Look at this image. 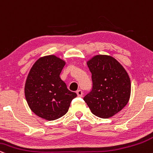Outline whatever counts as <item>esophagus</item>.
I'll use <instances>...</instances> for the list:
<instances>
[{"mask_svg": "<svg viewBox=\"0 0 153 153\" xmlns=\"http://www.w3.org/2000/svg\"><path fill=\"white\" fill-rule=\"evenodd\" d=\"M76 94H77V96L78 97H82V95H83V92H82V90H78V91H76Z\"/></svg>", "mask_w": 153, "mask_h": 153, "instance_id": "esophagus-1", "label": "esophagus"}]
</instances>
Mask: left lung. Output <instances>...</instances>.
<instances>
[{"instance_id":"left-lung-1","label":"left lung","mask_w":153,"mask_h":153,"mask_svg":"<svg viewBox=\"0 0 153 153\" xmlns=\"http://www.w3.org/2000/svg\"><path fill=\"white\" fill-rule=\"evenodd\" d=\"M92 89L84 97L92 114L111 117L121 111L130 100L131 83L126 70L115 59L97 55L87 62Z\"/></svg>"}]
</instances>
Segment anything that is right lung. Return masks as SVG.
<instances>
[{"mask_svg":"<svg viewBox=\"0 0 153 153\" xmlns=\"http://www.w3.org/2000/svg\"><path fill=\"white\" fill-rule=\"evenodd\" d=\"M65 64L54 55L41 57L34 63L27 76V103L32 112L43 119L51 121L64 116L77 96L59 76Z\"/></svg>","mask_w":153,"mask_h":153,"instance_id":"add662e5","label":"right lung"}]
</instances>
